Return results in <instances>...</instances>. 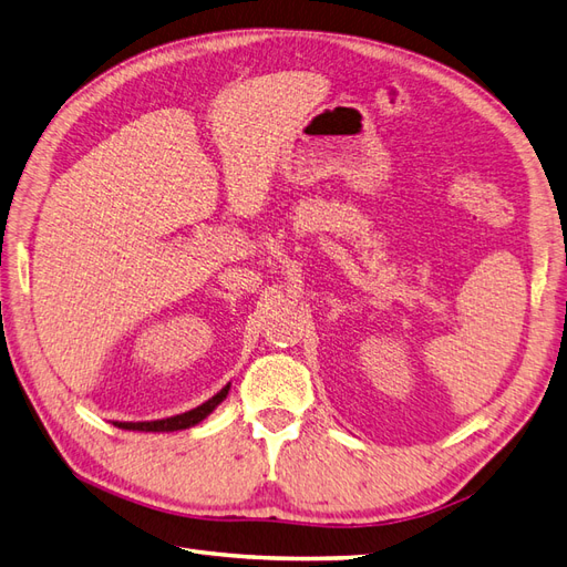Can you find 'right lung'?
Returning a JSON list of instances; mask_svg holds the SVG:
<instances>
[{"mask_svg":"<svg viewBox=\"0 0 567 567\" xmlns=\"http://www.w3.org/2000/svg\"><path fill=\"white\" fill-rule=\"evenodd\" d=\"M229 385L227 383L220 393H215L210 400H206L203 404H198V408L188 410V412H182V414H174V416H167V419H155V422H114V426L117 429H124V431H145V433H169V431H182V429H192L196 424H200L203 419H206L208 414H213V410L220 404L227 393H229Z\"/></svg>","mask_w":567,"mask_h":567,"instance_id":"1","label":"right lung"}]
</instances>
